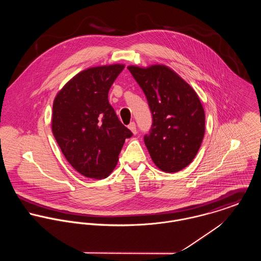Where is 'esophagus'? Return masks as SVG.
Masks as SVG:
<instances>
[{
  "mask_svg": "<svg viewBox=\"0 0 261 261\" xmlns=\"http://www.w3.org/2000/svg\"><path fill=\"white\" fill-rule=\"evenodd\" d=\"M128 128L132 130V133L134 135L137 134V125H136V122L135 121H132L129 124H128Z\"/></svg>",
  "mask_w": 261,
  "mask_h": 261,
  "instance_id": "1",
  "label": "esophagus"
}]
</instances>
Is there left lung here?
I'll list each match as a JSON object with an SVG mask.
<instances>
[{
	"instance_id": "8db88e82",
	"label": "left lung",
	"mask_w": 261,
	"mask_h": 261,
	"mask_svg": "<svg viewBox=\"0 0 261 261\" xmlns=\"http://www.w3.org/2000/svg\"><path fill=\"white\" fill-rule=\"evenodd\" d=\"M127 69L144 91L152 116L144 141L154 165L176 173L191 164L202 144L205 112L194 89L164 65Z\"/></svg>"
}]
</instances>
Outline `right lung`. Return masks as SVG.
<instances>
[{"mask_svg":"<svg viewBox=\"0 0 261 261\" xmlns=\"http://www.w3.org/2000/svg\"><path fill=\"white\" fill-rule=\"evenodd\" d=\"M123 68L114 64L83 70L54 99L53 136L68 163L87 178L109 177L125 139L133 136L109 102V91Z\"/></svg>","mask_w":261,"mask_h":261,"instance_id":"obj_1","label":"right lung"}]
</instances>
